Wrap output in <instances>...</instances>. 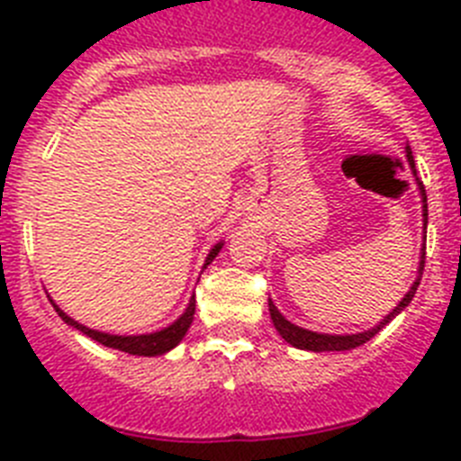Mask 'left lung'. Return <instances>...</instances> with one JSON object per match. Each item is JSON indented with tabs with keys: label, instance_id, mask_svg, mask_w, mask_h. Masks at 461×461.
I'll list each match as a JSON object with an SVG mask.
<instances>
[{
	"label": "left lung",
	"instance_id": "obj_1",
	"mask_svg": "<svg viewBox=\"0 0 461 461\" xmlns=\"http://www.w3.org/2000/svg\"><path fill=\"white\" fill-rule=\"evenodd\" d=\"M406 157H409L411 166H413V157H411L409 148H406ZM418 185H420L422 203H425V228H427V194H425V186H422V182H418ZM422 270H425V254H422V260H420V275H418V279L413 281V286H411V291L406 293L404 300H402V303H399L397 307H394L393 312H390L388 316L381 321V325L367 330V332H360V335H319V332H312V330L297 328V325H293L291 321H286L284 316H281L279 309H276L275 304H272V300H270L272 323H275V328L279 330V335L284 337L288 344L295 346V348H304V351H316V353H321V351H351V348H356V346L365 344V341L372 339L374 335H378V332H381V330L385 328V325H388L399 312H404V309L409 307V303L413 300L415 291H418V286H420Z\"/></svg>",
	"mask_w": 461,
	"mask_h": 461
}]
</instances>
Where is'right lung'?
I'll return each mask as SVG.
<instances>
[{
    "label": "right lung",
    "instance_id": "right-lung-1",
    "mask_svg": "<svg viewBox=\"0 0 461 461\" xmlns=\"http://www.w3.org/2000/svg\"><path fill=\"white\" fill-rule=\"evenodd\" d=\"M219 249H221V244H217V247L210 251V256H207V260H205V266H210L212 260H214V256L219 254ZM55 309H57V313L62 316V321H67L68 325H73V328L80 330L83 335L92 337V339L99 341V344L110 346V348H117V351L131 353V356H161V353L170 351L173 346L180 344L182 337L186 335V330H189L191 321H194L195 300L191 297V303H189V307H186V312L182 313L180 319L175 321L173 325H168V328L161 330V332H154V335H138V337H117V335H105V332H96V330H89V328H85V325L76 323V321H73L71 316H67V313L57 307V304H55Z\"/></svg>",
    "mask_w": 461,
    "mask_h": 461
}]
</instances>
